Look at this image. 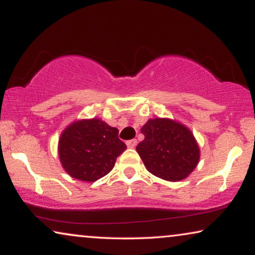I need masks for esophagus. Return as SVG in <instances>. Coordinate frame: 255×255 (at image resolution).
Listing matches in <instances>:
<instances>
[{
	"label": "esophagus",
	"instance_id": "1",
	"mask_svg": "<svg viewBox=\"0 0 255 255\" xmlns=\"http://www.w3.org/2000/svg\"><path fill=\"white\" fill-rule=\"evenodd\" d=\"M127 146L128 148H134L135 146H137V139H131V140H128Z\"/></svg>",
	"mask_w": 255,
	"mask_h": 255
}]
</instances>
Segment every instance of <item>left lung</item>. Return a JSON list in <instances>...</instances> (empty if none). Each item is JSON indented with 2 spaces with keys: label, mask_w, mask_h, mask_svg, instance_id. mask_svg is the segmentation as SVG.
Segmentation results:
<instances>
[{
  "label": "left lung",
  "mask_w": 255,
  "mask_h": 255,
  "mask_svg": "<svg viewBox=\"0 0 255 255\" xmlns=\"http://www.w3.org/2000/svg\"><path fill=\"white\" fill-rule=\"evenodd\" d=\"M141 133L145 139L135 149L153 175L175 182L196 167L200 148L186 127L167 118H155L141 128Z\"/></svg>",
  "instance_id": "8db88e82"
}]
</instances>
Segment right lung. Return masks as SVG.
I'll list each match as a JSON object with an SVG mask.
<instances>
[{
    "label": "right lung",
    "instance_id": "obj_1",
    "mask_svg": "<svg viewBox=\"0 0 255 255\" xmlns=\"http://www.w3.org/2000/svg\"><path fill=\"white\" fill-rule=\"evenodd\" d=\"M125 148L117 128L95 118L69 125L59 140V156L66 172L88 182L107 175Z\"/></svg>",
    "mask_w": 255,
    "mask_h": 255
}]
</instances>
